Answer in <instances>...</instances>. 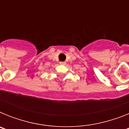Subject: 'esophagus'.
I'll return each instance as SVG.
<instances>
[{
	"mask_svg": "<svg viewBox=\"0 0 129 129\" xmlns=\"http://www.w3.org/2000/svg\"><path fill=\"white\" fill-rule=\"evenodd\" d=\"M60 64H65L66 62L65 61H61V62H60Z\"/></svg>",
	"mask_w": 129,
	"mask_h": 129,
	"instance_id": "1",
	"label": "esophagus"
}]
</instances>
